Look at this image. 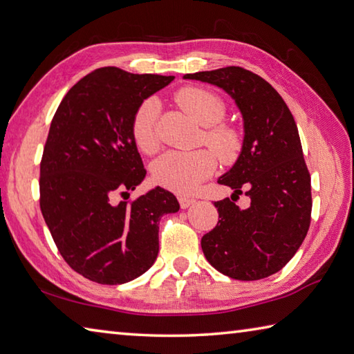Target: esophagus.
Here are the masks:
<instances>
[{
	"instance_id": "1",
	"label": "esophagus",
	"mask_w": 354,
	"mask_h": 354,
	"mask_svg": "<svg viewBox=\"0 0 354 354\" xmlns=\"http://www.w3.org/2000/svg\"><path fill=\"white\" fill-rule=\"evenodd\" d=\"M194 202H196V200L191 198V197H185V196H180L178 197V203H180V208H182V209L189 208V206L194 203Z\"/></svg>"
}]
</instances>
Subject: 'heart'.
I'll return each instance as SVG.
<instances>
[{
	"instance_id": "heart-1",
	"label": "heart",
	"mask_w": 354,
	"mask_h": 354,
	"mask_svg": "<svg viewBox=\"0 0 354 354\" xmlns=\"http://www.w3.org/2000/svg\"><path fill=\"white\" fill-rule=\"evenodd\" d=\"M177 102L197 122L206 126L205 143L223 163H231L242 151V136L228 124H217L225 117L222 98L209 91L185 88L177 92ZM160 102L151 97L138 106L132 117V138L140 151L152 154L158 148L157 120ZM209 149L169 151L152 165V178L163 188L177 194H189L217 168V158Z\"/></svg>"
}]
</instances>
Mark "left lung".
Here are the masks:
<instances>
[{
	"instance_id": "8db88e82",
	"label": "left lung",
	"mask_w": 354,
	"mask_h": 354,
	"mask_svg": "<svg viewBox=\"0 0 354 354\" xmlns=\"http://www.w3.org/2000/svg\"><path fill=\"white\" fill-rule=\"evenodd\" d=\"M183 78L225 91L243 120L242 151L217 182L251 202L245 209L231 198L214 203L220 220L202 237L203 254L237 281L274 274L296 254L311 220V178L295 118L268 82L237 66Z\"/></svg>"
}]
</instances>
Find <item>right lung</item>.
Returning a JSON list of instances; mask_svg holds the SVG:
<instances>
[{
	"label": "right lung",
	"mask_w": 354,
	"mask_h": 354,
	"mask_svg": "<svg viewBox=\"0 0 354 354\" xmlns=\"http://www.w3.org/2000/svg\"><path fill=\"white\" fill-rule=\"evenodd\" d=\"M172 80L100 68L72 86L52 118L39 206L59 254L92 282L120 285L148 271L158 254L160 218L180 209L176 196L160 186L131 203L112 202L146 176L132 117Z\"/></svg>",
	"instance_id": "obj_1"
}]
</instances>
